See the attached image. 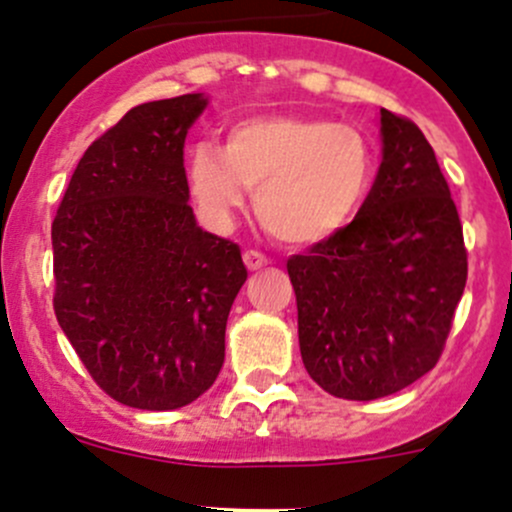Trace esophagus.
Here are the masks:
<instances>
[{
    "instance_id": "obj_1",
    "label": "esophagus",
    "mask_w": 512,
    "mask_h": 512,
    "mask_svg": "<svg viewBox=\"0 0 512 512\" xmlns=\"http://www.w3.org/2000/svg\"><path fill=\"white\" fill-rule=\"evenodd\" d=\"M242 260H245V265H247V270H262V267L267 265V255H262L260 250H245L242 252Z\"/></svg>"
}]
</instances>
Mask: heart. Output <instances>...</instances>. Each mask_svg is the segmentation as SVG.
Wrapping results in <instances>:
<instances>
[{
	"mask_svg": "<svg viewBox=\"0 0 512 512\" xmlns=\"http://www.w3.org/2000/svg\"><path fill=\"white\" fill-rule=\"evenodd\" d=\"M188 183L210 225H230L247 190H257V215L277 240L319 245L359 215L374 183V156L352 126L267 113L232 123L223 151L195 143Z\"/></svg>",
	"mask_w": 512,
	"mask_h": 512,
	"instance_id": "1",
	"label": "heart"
}]
</instances>
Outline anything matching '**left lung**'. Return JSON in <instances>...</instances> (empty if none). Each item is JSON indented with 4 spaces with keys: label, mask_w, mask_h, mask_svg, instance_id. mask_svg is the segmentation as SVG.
Instances as JSON below:
<instances>
[{
    "label": "left lung",
    "mask_w": 512,
    "mask_h": 512,
    "mask_svg": "<svg viewBox=\"0 0 512 512\" xmlns=\"http://www.w3.org/2000/svg\"><path fill=\"white\" fill-rule=\"evenodd\" d=\"M381 141L359 215L287 260L304 369L352 401L396 394L438 364L468 277L463 225L431 143L386 108Z\"/></svg>",
    "instance_id": "left-lung-1"
}]
</instances>
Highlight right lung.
Segmentation results:
<instances>
[{"label":"right lung","mask_w":512,"mask_h":512,"mask_svg":"<svg viewBox=\"0 0 512 512\" xmlns=\"http://www.w3.org/2000/svg\"><path fill=\"white\" fill-rule=\"evenodd\" d=\"M208 106L185 94L131 108L86 148L56 218L54 312L91 379L118 404L188 406L225 361L247 270L188 205L183 146Z\"/></svg>","instance_id":"obj_1"}]
</instances>
